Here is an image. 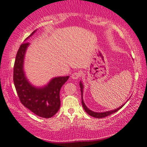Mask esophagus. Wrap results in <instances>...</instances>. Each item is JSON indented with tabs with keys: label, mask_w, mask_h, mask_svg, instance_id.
Here are the masks:
<instances>
[{
	"label": "esophagus",
	"mask_w": 147,
	"mask_h": 147,
	"mask_svg": "<svg viewBox=\"0 0 147 147\" xmlns=\"http://www.w3.org/2000/svg\"><path fill=\"white\" fill-rule=\"evenodd\" d=\"M81 73L80 72H73V73L71 75V77L72 79H78L79 78L81 77Z\"/></svg>",
	"instance_id": "34e87169"
}]
</instances>
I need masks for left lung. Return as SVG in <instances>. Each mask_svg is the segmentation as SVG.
I'll return each mask as SVG.
<instances>
[{"instance_id":"obj_1","label":"left lung","mask_w":147,"mask_h":147,"mask_svg":"<svg viewBox=\"0 0 147 147\" xmlns=\"http://www.w3.org/2000/svg\"><path fill=\"white\" fill-rule=\"evenodd\" d=\"M80 87H81V99H82V105H83V107L85 111L87 112L89 116H93L94 118H105L107 116H109V115L112 114V113L116 112L117 111H118L119 109L122 108V107L124 106V105H122V106H120L118 108L113 109V110H111V111H105V112H95V111H91V109H89L88 107L86 106L85 103L83 101V83L80 81Z\"/></svg>"}]
</instances>
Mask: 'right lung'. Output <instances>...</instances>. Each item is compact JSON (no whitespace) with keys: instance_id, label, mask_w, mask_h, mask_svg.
<instances>
[{"instance_id":"obj_1","label":"right lung","mask_w":147,"mask_h":147,"mask_svg":"<svg viewBox=\"0 0 147 147\" xmlns=\"http://www.w3.org/2000/svg\"><path fill=\"white\" fill-rule=\"evenodd\" d=\"M34 31L28 38L36 32ZM28 38L25 39V41ZM29 43L24 42L19 47L13 68V81L21 103L25 107L44 118L54 116L60 107V91L69 77L52 79L43 87H36L28 81L23 70L25 54Z\"/></svg>"}]
</instances>
